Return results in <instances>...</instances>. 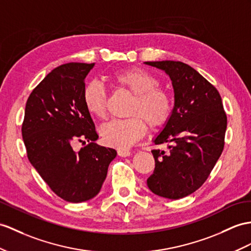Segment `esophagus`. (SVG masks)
<instances>
[{
  "label": "esophagus",
  "instance_id": "1",
  "mask_svg": "<svg viewBox=\"0 0 251 251\" xmlns=\"http://www.w3.org/2000/svg\"><path fill=\"white\" fill-rule=\"evenodd\" d=\"M117 152H118V155L121 156V157H126V156H130L131 155V151H129V150L119 149Z\"/></svg>",
  "mask_w": 251,
  "mask_h": 251
}]
</instances>
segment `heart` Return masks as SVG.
Listing matches in <instances>:
<instances>
[{"instance_id":"1","label":"heart","mask_w":251,"mask_h":251,"mask_svg":"<svg viewBox=\"0 0 251 251\" xmlns=\"http://www.w3.org/2000/svg\"><path fill=\"white\" fill-rule=\"evenodd\" d=\"M112 81L118 87L132 94L130 115L127 119H114L100 127L104 143L118 149H126L142 138L147 130L164 125L173 109V101L166 90L158 87L160 79L143 68H131L115 72ZM83 100L87 112L97 118L106 113V90L98 81H90L83 91Z\"/></svg>"}]
</instances>
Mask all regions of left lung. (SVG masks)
<instances>
[{"label":"left lung","instance_id":"obj_1","mask_svg":"<svg viewBox=\"0 0 251 251\" xmlns=\"http://www.w3.org/2000/svg\"><path fill=\"white\" fill-rule=\"evenodd\" d=\"M146 65L165 71L172 79L175 105L155 145L169 144L168 153L152 150L155 168L148 180L150 191L160 197L180 199L203 184L221 156L227 115L221 95L191 66L162 60Z\"/></svg>","mask_w":251,"mask_h":251}]
</instances>
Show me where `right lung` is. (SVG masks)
<instances>
[{
    "label": "right lung",
    "instance_id": "obj_1",
    "mask_svg": "<svg viewBox=\"0 0 251 251\" xmlns=\"http://www.w3.org/2000/svg\"><path fill=\"white\" fill-rule=\"evenodd\" d=\"M94 66L69 63L53 69L29 95L22 125L30 164L58 197L73 203L99 194L117 155L95 143L99 136L84 104V81ZM76 141L89 145L76 152Z\"/></svg>",
    "mask_w": 251,
    "mask_h": 251
}]
</instances>
